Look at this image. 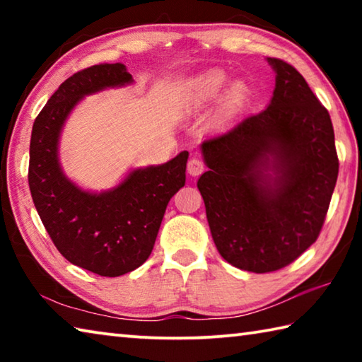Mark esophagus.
<instances>
[{
  "label": "esophagus",
  "instance_id": "34e87169",
  "mask_svg": "<svg viewBox=\"0 0 362 362\" xmlns=\"http://www.w3.org/2000/svg\"><path fill=\"white\" fill-rule=\"evenodd\" d=\"M204 169H206L204 161L201 158H196V156L189 159L188 164H187V170H188L189 175H199Z\"/></svg>",
  "mask_w": 362,
  "mask_h": 362
}]
</instances>
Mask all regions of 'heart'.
<instances>
[{"instance_id":"b5f03b06","label":"heart","mask_w":362,"mask_h":362,"mask_svg":"<svg viewBox=\"0 0 362 362\" xmlns=\"http://www.w3.org/2000/svg\"><path fill=\"white\" fill-rule=\"evenodd\" d=\"M228 83V75L223 70H209L203 75L193 78L187 86L188 102L194 107L204 105V103L216 99L220 90ZM247 99V89L243 83H235L226 90L222 103H220V113L225 118L240 113Z\"/></svg>"}]
</instances>
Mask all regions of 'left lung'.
Instances as JSON below:
<instances>
[{
    "mask_svg": "<svg viewBox=\"0 0 362 362\" xmlns=\"http://www.w3.org/2000/svg\"><path fill=\"white\" fill-rule=\"evenodd\" d=\"M269 105L201 144L199 177L212 240L233 267L276 272L313 244L332 198L339 158L329 112L291 64Z\"/></svg>",
    "mask_w": 362,
    "mask_h": 362,
    "instance_id": "1",
    "label": "left lung"
}]
</instances>
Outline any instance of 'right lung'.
Instances as JSON below:
<instances>
[{"instance_id":"right-lung-1","label":"right lung","mask_w":362,"mask_h":362,"mask_svg":"<svg viewBox=\"0 0 362 362\" xmlns=\"http://www.w3.org/2000/svg\"><path fill=\"white\" fill-rule=\"evenodd\" d=\"M132 81L122 64L75 73L36 116L30 140L28 185L52 243L73 265L108 278L132 272L150 257L168 203L185 185L188 151L159 166L134 169L115 188L90 193L64 174L59 139L83 97Z\"/></svg>"}]
</instances>
